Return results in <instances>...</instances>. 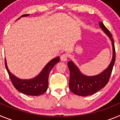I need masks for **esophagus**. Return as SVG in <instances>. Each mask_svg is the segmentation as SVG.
Listing matches in <instances>:
<instances>
[{"mask_svg":"<svg viewBox=\"0 0 120 120\" xmlns=\"http://www.w3.org/2000/svg\"><path fill=\"white\" fill-rule=\"evenodd\" d=\"M68 59V56L67 54H63L60 56V60L62 61H66Z\"/></svg>","mask_w":120,"mask_h":120,"instance_id":"1","label":"esophagus"}]
</instances>
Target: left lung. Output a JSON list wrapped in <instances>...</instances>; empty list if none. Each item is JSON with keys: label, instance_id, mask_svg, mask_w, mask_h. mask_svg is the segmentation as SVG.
<instances>
[{"label": "left lung", "instance_id": "left-lung-1", "mask_svg": "<svg viewBox=\"0 0 120 120\" xmlns=\"http://www.w3.org/2000/svg\"><path fill=\"white\" fill-rule=\"evenodd\" d=\"M99 25L112 41L113 56L110 64L103 72L94 76L83 74L72 61H68V66L70 72L69 89L73 93L80 96L86 97L96 93L105 87L109 82L115 61V49L112 34L102 22Z\"/></svg>", "mask_w": 120, "mask_h": 120}]
</instances>
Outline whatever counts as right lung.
Segmentation results:
<instances>
[{
  "mask_svg": "<svg viewBox=\"0 0 120 120\" xmlns=\"http://www.w3.org/2000/svg\"><path fill=\"white\" fill-rule=\"evenodd\" d=\"M30 14H23L21 15L20 17L28 16ZM20 17H19L18 19H19ZM59 61V57L53 59L45 66L44 68L43 69V70L40 73V74H38L36 77L29 80H22L16 77L10 72L7 67L6 59H5V67L8 71V75L13 86L17 90L22 93L31 96H38L43 94L47 90L48 86V77L50 71L54 65Z\"/></svg>",
  "mask_w": 120,
  "mask_h": 120,
  "instance_id": "1",
  "label": "right lung"
}]
</instances>
